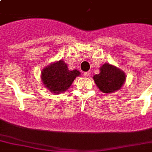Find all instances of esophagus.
I'll return each instance as SVG.
<instances>
[{"instance_id":"34e87169","label":"esophagus","mask_w":152,"mask_h":152,"mask_svg":"<svg viewBox=\"0 0 152 152\" xmlns=\"http://www.w3.org/2000/svg\"><path fill=\"white\" fill-rule=\"evenodd\" d=\"M83 76H85V77H88V76H90V72H83Z\"/></svg>"}]
</instances>
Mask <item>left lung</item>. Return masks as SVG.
<instances>
[{"label":"left lung","mask_w":152,"mask_h":152,"mask_svg":"<svg viewBox=\"0 0 152 152\" xmlns=\"http://www.w3.org/2000/svg\"><path fill=\"white\" fill-rule=\"evenodd\" d=\"M95 84L103 93L114 92L120 89L125 81V74L110 64L100 68V73L94 76Z\"/></svg>","instance_id":"8db88e82"}]
</instances>
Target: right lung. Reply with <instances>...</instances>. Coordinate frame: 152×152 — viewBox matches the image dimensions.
Segmentation results:
<instances>
[{"instance_id": "add662e5", "label": "right lung", "mask_w": 152, "mask_h": 152, "mask_svg": "<svg viewBox=\"0 0 152 152\" xmlns=\"http://www.w3.org/2000/svg\"><path fill=\"white\" fill-rule=\"evenodd\" d=\"M80 75V72L76 69L69 70L64 61L61 60L42 70V80L46 88L52 92L59 94L69 89L76 76Z\"/></svg>"}]
</instances>
